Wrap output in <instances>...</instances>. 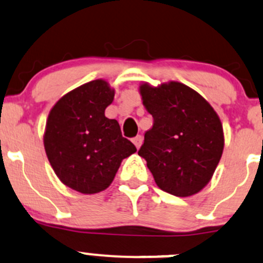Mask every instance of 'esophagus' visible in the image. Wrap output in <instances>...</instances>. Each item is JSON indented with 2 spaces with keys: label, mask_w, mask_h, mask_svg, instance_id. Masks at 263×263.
Wrapping results in <instances>:
<instances>
[{
  "label": "esophagus",
  "mask_w": 263,
  "mask_h": 263,
  "mask_svg": "<svg viewBox=\"0 0 263 263\" xmlns=\"http://www.w3.org/2000/svg\"><path fill=\"white\" fill-rule=\"evenodd\" d=\"M142 140H143V138H142V136L138 135V136H136V137L132 138V142H134V144L137 147V148H140L141 144H142Z\"/></svg>",
  "instance_id": "1"
}]
</instances>
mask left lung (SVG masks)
Segmentation results:
<instances>
[{"mask_svg": "<svg viewBox=\"0 0 263 263\" xmlns=\"http://www.w3.org/2000/svg\"><path fill=\"white\" fill-rule=\"evenodd\" d=\"M153 126L138 155L155 182L176 197H189L209 183L224 149L222 125L201 95L182 83L140 86Z\"/></svg>", "mask_w": 263, "mask_h": 263, "instance_id": "1", "label": "left lung"}]
</instances>
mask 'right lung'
Here are the masks:
<instances>
[{"instance_id":"1","label":"right lung","mask_w":263,"mask_h":263,"mask_svg":"<svg viewBox=\"0 0 263 263\" xmlns=\"http://www.w3.org/2000/svg\"><path fill=\"white\" fill-rule=\"evenodd\" d=\"M115 92L92 80L68 92L48 116L44 148L54 172L69 188L95 194L112 183L123 158L137 148L122 137L116 120L105 116Z\"/></svg>"}]
</instances>
